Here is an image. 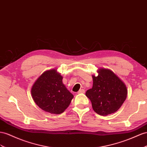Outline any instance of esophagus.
Wrapping results in <instances>:
<instances>
[{"mask_svg": "<svg viewBox=\"0 0 147 147\" xmlns=\"http://www.w3.org/2000/svg\"><path fill=\"white\" fill-rule=\"evenodd\" d=\"M84 92H85L84 89H80V91H79L78 92V94H82V93H84Z\"/></svg>", "mask_w": 147, "mask_h": 147, "instance_id": "obj_1", "label": "esophagus"}]
</instances>
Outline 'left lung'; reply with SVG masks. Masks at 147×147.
<instances>
[{
    "label": "left lung",
    "instance_id": "8db88e82",
    "mask_svg": "<svg viewBox=\"0 0 147 147\" xmlns=\"http://www.w3.org/2000/svg\"><path fill=\"white\" fill-rule=\"evenodd\" d=\"M98 76H92V88L86 96L90 99L93 110L100 115L114 113L125 101L127 90L125 85L112 71L101 68Z\"/></svg>",
    "mask_w": 147,
    "mask_h": 147
}]
</instances>
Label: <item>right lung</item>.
Returning a JSON list of instances; mask_svg holds the SVG:
<instances>
[{"instance_id":"add662e5","label":"right lung","mask_w":147,"mask_h":147,"mask_svg":"<svg viewBox=\"0 0 147 147\" xmlns=\"http://www.w3.org/2000/svg\"><path fill=\"white\" fill-rule=\"evenodd\" d=\"M63 77L55 69L45 71L32 88L35 102L41 109L59 114L69 106L73 95L63 84Z\"/></svg>"}]
</instances>
